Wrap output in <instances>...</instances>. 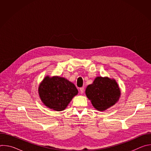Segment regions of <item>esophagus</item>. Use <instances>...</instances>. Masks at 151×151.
I'll list each match as a JSON object with an SVG mask.
<instances>
[{
    "instance_id": "obj_1",
    "label": "esophagus",
    "mask_w": 151,
    "mask_h": 151,
    "mask_svg": "<svg viewBox=\"0 0 151 151\" xmlns=\"http://www.w3.org/2000/svg\"><path fill=\"white\" fill-rule=\"evenodd\" d=\"M80 92L81 94H83L84 92V88L83 87H81L80 88Z\"/></svg>"
}]
</instances>
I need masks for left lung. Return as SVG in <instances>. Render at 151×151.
I'll return each instance as SVG.
<instances>
[{
  "instance_id": "left-lung-1",
  "label": "left lung",
  "mask_w": 151,
  "mask_h": 151,
  "mask_svg": "<svg viewBox=\"0 0 151 151\" xmlns=\"http://www.w3.org/2000/svg\"><path fill=\"white\" fill-rule=\"evenodd\" d=\"M86 95L95 108L100 111L114 105L120 97V90L114 79L97 77L86 88Z\"/></svg>"
}]
</instances>
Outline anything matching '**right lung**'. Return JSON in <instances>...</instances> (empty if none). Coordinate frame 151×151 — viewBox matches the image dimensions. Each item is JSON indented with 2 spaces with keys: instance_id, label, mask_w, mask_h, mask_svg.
I'll return each mask as SVG.
<instances>
[{
  "instance_id": "obj_1",
  "label": "right lung",
  "mask_w": 151,
  "mask_h": 151,
  "mask_svg": "<svg viewBox=\"0 0 151 151\" xmlns=\"http://www.w3.org/2000/svg\"><path fill=\"white\" fill-rule=\"evenodd\" d=\"M78 93L73 83L58 76H47L39 87V94L42 102L50 109L57 111L65 109Z\"/></svg>"
}]
</instances>
